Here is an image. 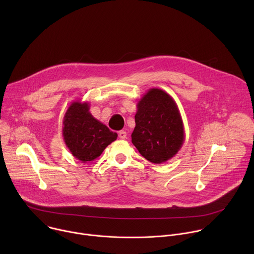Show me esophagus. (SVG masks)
Masks as SVG:
<instances>
[{"instance_id":"obj_1","label":"esophagus","mask_w":254,"mask_h":254,"mask_svg":"<svg viewBox=\"0 0 254 254\" xmlns=\"http://www.w3.org/2000/svg\"><path fill=\"white\" fill-rule=\"evenodd\" d=\"M119 137L122 138V139L127 138V131H126V130H121V131L119 132Z\"/></svg>"}]
</instances>
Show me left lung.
I'll list each match as a JSON object with an SVG mask.
<instances>
[{
    "label": "left lung",
    "instance_id": "obj_1",
    "mask_svg": "<svg viewBox=\"0 0 254 254\" xmlns=\"http://www.w3.org/2000/svg\"><path fill=\"white\" fill-rule=\"evenodd\" d=\"M131 142L154 164L172 159L182 148L185 131L174 98L160 88H151L138 100Z\"/></svg>",
    "mask_w": 254,
    "mask_h": 254
}]
</instances>
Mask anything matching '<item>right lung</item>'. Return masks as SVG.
Masks as SVG:
<instances>
[{
    "mask_svg": "<svg viewBox=\"0 0 254 254\" xmlns=\"http://www.w3.org/2000/svg\"><path fill=\"white\" fill-rule=\"evenodd\" d=\"M89 107L88 102L75 100L69 105L63 119L62 135L66 147L82 163L98 158L118 137L117 132L93 118Z\"/></svg>",
    "mask_w": 254,
    "mask_h": 254,
    "instance_id": "obj_1",
    "label": "right lung"
}]
</instances>
